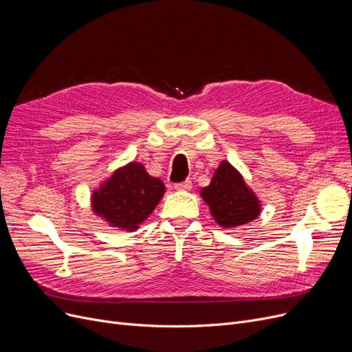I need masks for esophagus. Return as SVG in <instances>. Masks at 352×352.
I'll return each mask as SVG.
<instances>
[{
    "mask_svg": "<svg viewBox=\"0 0 352 352\" xmlns=\"http://www.w3.org/2000/svg\"><path fill=\"white\" fill-rule=\"evenodd\" d=\"M176 190H190L192 189V182L190 180H185L182 183H176L175 185Z\"/></svg>",
    "mask_w": 352,
    "mask_h": 352,
    "instance_id": "esophagus-1",
    "label": "esophagus"
}]
</instances>
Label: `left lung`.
<instances>
[{"label":"left lung","instance_id":"left-lung-1","mask_svg":"<svg viewBox=\"0 0 352 352\" xmlns=\"http://www.w3.org/2000/svg\"><path fill=\"white\" fill-rule=\"evenodd\" d=\"M200 196L214 222L223 229L252 222L262 212L259 197L228 160L217 166L209 186L200 189Z\"/></svg>","mask_w":352,"mask_h":352}]
</instances>
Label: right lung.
I'll list each match as a JSON object with an SVG mask.
<instances>
[{"instance_id": "obj_1", "label": "right lung", "mask_w": 352, "mask_h": 352, "mask_svg": "<svg viewBox=\"0 0 352 352\" xmlns=\"http://www.w3.org/2000/svg\"><path fill=\"white\" fill-rule=\"evenodd\" d=\"M166 188L139 162L119 167L93 190L91 209L111 228L135 232L156 209Z\"/></svg>"}]
</instances>
